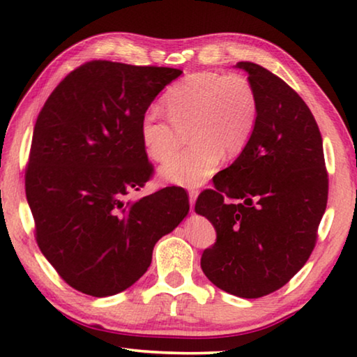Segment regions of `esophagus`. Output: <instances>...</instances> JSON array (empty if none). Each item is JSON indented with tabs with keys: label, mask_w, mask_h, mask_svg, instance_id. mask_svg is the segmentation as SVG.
Here are the masks:
<instances>
[{
	"label": "esophagus",
	"mask_w": 357,
	"mask_h": 357,
	"mask_svg": "<svg viewBox=\"0 0 357 357\" xmlns=\"http://www.w3.org/2000/svg\"><path fill=\"white\" fill-rule=\"evenodd\" d=\"M197 197H198V192H197V190H190V192H189V202H190V208L193 206V204H195Z\"/></svg>",
	"instance_id": "34e87169"
}]
</instances>
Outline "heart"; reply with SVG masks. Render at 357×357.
<instances>
[{
  "label": "heart",
  "instance_id": "1",
  "mask_svg": "<svg viewBox=\"0 0 357 357\" xmlns=\"http://www.w3.org/2000/svg\"><path fill=\"white\" fill-rule=\"evenodd\" d=\"M168 116L149 108L140 123L142 144L149 159L165 162L191 129L189 149L160 167L167 183L197 187L217 172L223 154L238 155L245 148L258 119V98L241 75L195 72L165 96Z\"/></svg>",
  "mask_w": 357,
  "mask_h": 357
}]
</instances>
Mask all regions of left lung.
Returning <instances> with one entry per match:
<instances>
[{
    "mask_svg": "<svg viewBox=\"0 0 357 357\" xmlns=\"http://www.w3.org/2000/svg\"><path fill=\"white\" fill-rule=\"evenodd\" d=\"M258 98V119L238 159L198 197L215 244L202 269L217 288L261 298L299 273L315 247L328 203L323 140L309 107L273 72L241 61ZM236 199L225 202V197Z\"/></svg>",
    "mask_w": 357,
    "mask_h": 357,
    "instance_id": "1",
    "label": "left lung"
}]
</instances>
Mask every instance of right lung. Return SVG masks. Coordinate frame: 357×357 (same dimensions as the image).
I'll return each mask as SVG.
<instances>
[{"label":"right lung","mask_w":357,"mask_h":357,"mask_svg":"<svg viewBox=\"0 0 357 357\" xmlns=\"http://www.w3.org/2000/svg\"><path fill=\"white\" fill-rule=\"evenodd\" d=\"M183 70L91 61L64 78L34 126L26 200L36 239L61 279L94 298L146 273L153 249L189 214L184 189L128 198L151 176L143 114Z\"/></svg>","instance_id":"add662e5"}]
</instances>
